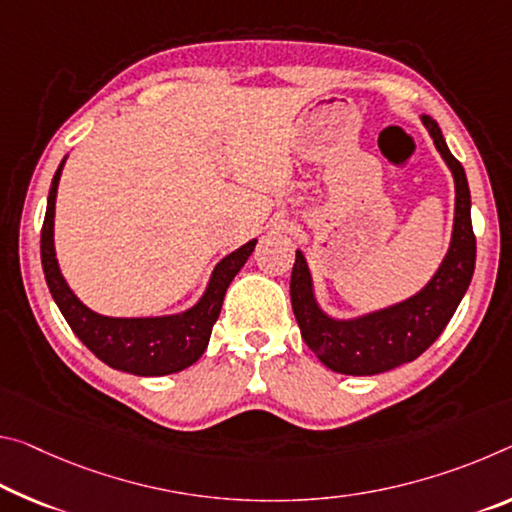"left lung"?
Returning a JSON list of instances; mask_svg holds the SVG:
<instances>
[{
    "instance_id": "1",
    "label": "left lung",
    "mask_w": 512,
    "mask_h": 512,
    "mask_svg": "<svg viewBox=\"0 0 512 512\" xmlns=\"http://www.w3.org/2000/svg\"><path fill=\"white\" fill-rule=\"evenodd\" d=\"M437 152L449 166L456 184V209L449 250L426 287L401 303L383 310L335 319L321 310L305 255L296 250L291 271V307L300 335L328 369L346 376H376L405 362L417 360L442 335L462 296L472 282L476 264V237L472 230V196L465 168L446 148L440 125L421 116Z\"/></svg>"
}]
</instances>
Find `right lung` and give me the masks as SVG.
Masks as SVG:
<instances>
[{
	"instance_id": "add662e5",
	"label": "right lung",
	"mask_w": 512,
	"mask_h": 512,
	"mask_svg": "<svg viewBox=\"0 0 512 512\" xmlns=\"http://www.w3.org/2000/svg\"><path fill=\"white\" fill-rule=\"evenodd\" d=\"M66 159L54 173L50 196H47L43 232H40V262H43L45 280L54 303L59 305L68 326L88 351L95 353V358L109 364L111 369L134 373V376H168V373L191 367L205 353L214 323L221 314L225 291L234 275L241 271V266L248 262L257 239L243 243L241 248L216 264L205 294L189 310L166 316H132V319L97 314L88 310L75 296V291L68 287L54 250V205Z\"/></svg>"
}]
</instances>
